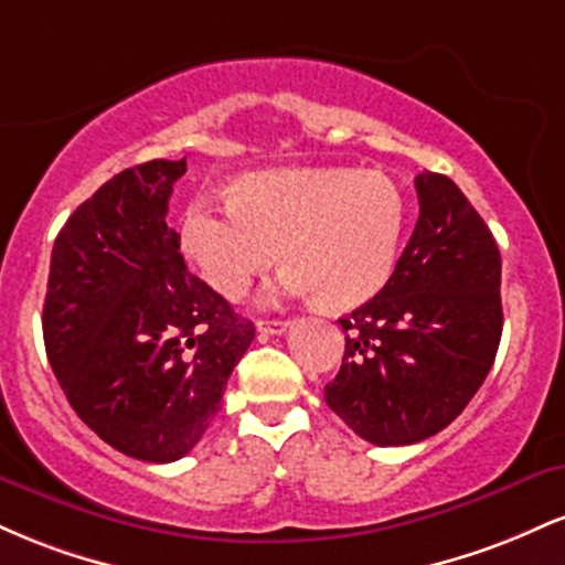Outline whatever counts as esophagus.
Instances as JSON below:
<instances>
[{
  "label": "esophagus",
  "instance_id": "34e87169",
  "mask_svg": "<svg viewBox=\"0 0 565 565\" xmlns=\"http://www.w3.org/2000/svg\"><path fill=\"white\" fill-rule=\"evenodd\" d=\"M289 321H276V319H260L257 321V332L263 334H284L287 332Z\"/></svg>",
  "mask_w": 565,
  "mask_h": 565
}]
</instances>
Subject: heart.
Returning <instances> with one entry per match:
<instances>
[{
	"label": "heart",
	"mask_w": 565,
	"mask_h": 565,
	"mask_svg": "<svg viewBox=\"0 0 565 565\" xmlns=\"http://www.w3.org/2000/svg\"><path fill=\"white\" fill-rule=\"evenodd\" d=\"M406 225L393 178L348 167H295L242 174L231 204L193 199L180 244L199 276L242 300L278 260L287 295H313L323 310L372 300L391 278Z\"/></svg>",
	"instance_id": "1"
}]
</instances>
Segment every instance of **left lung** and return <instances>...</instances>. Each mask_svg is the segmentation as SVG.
<instances>
[{
    "label": "left lung",
    "mask_w": 565,
    "mask_h": 565,
    "mask_svg": "<svg viewBox=\"0 0 565 565\" xmlns=\"http://www.w3.org/2000/svg\"><path fill=\"white\" fill-rule=\"evenodd\" d=\"M419 217L380 295L340 319L345 355L323 398L374 446L451 425L483 385L502 337V257L454 180H414Z\"/></svg>",
    "instance_id": "1"
}]
</instances>
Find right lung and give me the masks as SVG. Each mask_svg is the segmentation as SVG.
Wrapping results in <instances>:
<instances>
[{
  "mask_svg": "<svg viewBox=\"0 0 565 565\" xmlns=\"http://www.w3.org/2000/svg\"><path fill=\"white\" fill-rule=\"evenodd\" d=\"M185 159L114 174L57 233L42 332L71 408L127 457L174 462L220 412L255 323L188 270L167 225Z\"/></svg>",
  "mask_w": 565,
  "mask_h": 565,
  "instance_id": "add662e5",
  "label": "right lung"
}]
</instances>
